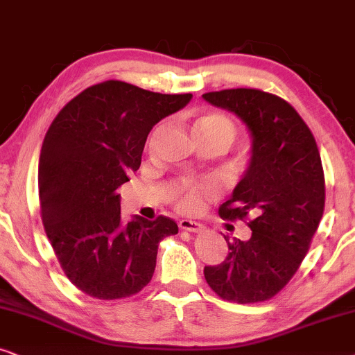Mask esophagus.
I'll return each mask as SVG.
<instances>
[{
	"instance_id": "obj_1",
	"label": "esophagus",
	"mask_w": 355,
	"mask_h": 355,
	"mask_svg": "<svg viewBox=\"0 0 355 355\" xmlns=\"http://www.w3.org/2000/svg\"><path fill=\"white\" fill-rule=\"evenodd\" d=\"M178 225H180V229L188 230V232H198V230L202 229V225L200 224V222L191 220V219H182L180 222H178Z\"/></svg>"
}]
</instances>
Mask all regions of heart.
<instances>
[{"mask_svg":"<svg viewBox=\"0 0 355 355\" xmlns=\"http://www.w3.org/2000/svg\"><path fill=\"white\" fill-rule=\"evenodd\" d=\"M195 135L219 136L232 143L237 130L235 125L225 115L217 112H207L201 115L195 123ZM217 183L214 180H183L175 183L170 190V195L177 206L183 211H198L202 206L206 196L216 195Z\"/></svg>","mask_w":355,"mask_h":355,"instance_id":"1","label":"heart"}]
</instances>
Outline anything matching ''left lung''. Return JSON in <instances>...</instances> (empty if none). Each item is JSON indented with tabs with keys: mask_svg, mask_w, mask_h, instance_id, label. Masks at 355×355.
Returning a JSON list of instances; mask_svg holds the SVG:
<instances>
[{
	"mask_svg": "<svg viewBox=\"0 0 355 355\" xmlns=\"http://www.w3.org/2000/svg\"><path fill=\"white\" fill-rule=\"evenodd\" d=\"M211 105L234 112L252 133V159L232 196L219 207L227 220H248L247 242L225 239L224 261L205 268L220 299H272L297 272L324 211V173L309 126L284 98L259 89L206 92Z\"/></svg>",
	"mask_w": 355,
	"mask_h": 355,
	"instance_id": "obj_1",
	"label": "left lung"
}]
</instances>
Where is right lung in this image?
I'll return each mask as SVG.
<instances>
[{
  "label": "right lung",
  "instance_id": "add662e5",
  "mask_svg": "<svg viewBox=\"0 0 355 355\" xmlns=\"http://www.w3.org/2000/svg\"><path fill=\"white\" fill-rule=\"evenodd\" d=\"M123 81L84 89L46 131L39 160L42 222L64 276L98 300L131 297L149 284L160 240L177 222L136 216L121 222L116 190L141 165L149 131L191 101Z\"/></svg>",
  "mask_w": 355,
  "mask_h": 355
}]
</instances>
